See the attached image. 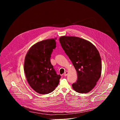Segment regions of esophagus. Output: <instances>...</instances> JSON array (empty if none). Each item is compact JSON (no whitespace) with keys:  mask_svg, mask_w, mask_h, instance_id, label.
<instances>
[{"mask_svg":"<svg viewBox=\"0 0 120 120\" xmlns=\"http://www.w3.org/2000/svg\"><path fill=\"white\" fill-rule=\"evenodd\" d=\"M68 74V71H66V72H65V73H64V76H67Z\"/></svg>","mask_w":120,"mask_h":120,"instance_id":"esophagus-1","label":"esophagus"}]
</instances>
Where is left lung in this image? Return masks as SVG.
I'll list each match as a JSON object with an SVG mask.
<instances>
[{
	"label": "left lung",
	"mask_w": 120,
	"mask_h": 120,
	"mask_svg": "<svg viewBox=\"0 0 120 120\" xmlns=\"http://www.w3.org/2000/svg\"><path fill=\"white\" fill-rule=\"evenodd\" d=\"M59 42L77 72V80L72 84L73 89L81 94L89 92L101 75L99 51L92 43L78 37L64 36L59 38Z\"/></svg>",
	"instance_id": "8db88e82"
}]
</instances>
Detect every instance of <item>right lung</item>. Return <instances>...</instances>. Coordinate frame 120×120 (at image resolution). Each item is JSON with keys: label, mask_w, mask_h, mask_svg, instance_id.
I'll list each match as a JSON object with an SVG mask.
<instances>
[{"label": "right lung", "mask_w": 120, "mask_h": 120, "mask_svg": "<svg viewBox=\"0 0 120 120\" xmlns=\"http://www.w3.org/2000/svg\"><path fill=\"white\" fill-rule=\"evenodd\" d=\"M56 38L38 42L33 45L26 54L24 71L28 83L36 92L47 94L53 92L59 84L57 75L50 62L51 55L56 47Z\"/></svg>", "instance_id": "right-lung-1"}]
</instances>
